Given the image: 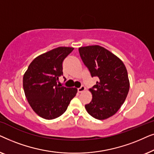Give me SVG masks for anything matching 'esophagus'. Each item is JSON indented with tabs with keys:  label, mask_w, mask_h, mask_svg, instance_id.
Masks as SVG:
<instances>
[{
	"label": "esophagus",
	"mask_w": 154,
	"mask_h": 154,
	"mask_svg": "<svg viewBox=\"0 0 154 154\" xmlns=\"http://www.w3.org/2000/svg\"><path fill=\"white\" fill-rule=\"evenodd\" d=\"M85 86H83V85H82L81 88H78V92H82L85 91Z\"/></svg>",
	"instance_id": "obj_1"
}]
</instances>
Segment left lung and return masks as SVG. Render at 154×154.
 I'll return each instance as SVG.
<instances>
[{
    "instance_id": "left-lung-1",
    "label": "left lung",
    "mask_w": 154,
    "mask_h": 154,
    "mask_svg": "<svg viewBox=\"0 0 154 154\" xmlns=\"http://www.w3.org/2000/svg\"><path fill=\"white\" fill-rule=\"evenodd\" d=\"M79 50L91 76L98 79L90 89L92 99L85 104V109L94 119H108L119 111L127 97L130 88L127 69L119 57L100 45L81 47Z\"/></svg>"
}]
</instances>
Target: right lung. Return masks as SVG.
Wrapping results in <instances>:
<instances>
[{
	"mask_svg": "<svg viewBox=\"0 0 154 154\" xmlns=\"http://www.w3.org/2000/svg\"><path fill=\"white\" fill-rule=\"evenodd\" d=\"M73 48L59 47L41 54L29 64L24 77L25 96L33 110L47 120L62 115L77 93L75 88L57 85L63 75L62 62Z\"/></svg>",
	"mask_w": 154,
	"mask_h": 154,
	"instance_id": "1",
	"label": "right lung"
}]
</instances>
